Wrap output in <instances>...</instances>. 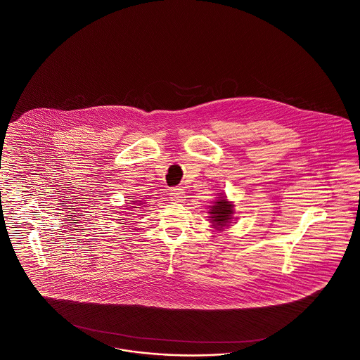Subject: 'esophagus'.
I'll list each match as a JSON object with an SVG mask.
<instances>
[{"label": "esophagus", "mask_w": 360, "mask_h": 360, "mask_svg": "<svg viewBox=\"0 0 360 360\" xmlns=\"http://www.w3.org/2000/svg\"><path fill=\"white\" fill-rule=\"evenodd\" d=\"M169 195H170V199L174 202H184L186 194L182 188H173Z\"/></svg>", "instance_id": "esophagus-1"}]
</instances>
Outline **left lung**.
I'll use <instances>...</instances> for the list:
<instances>
[{
    "label": "left lung",
    "mask_w": 360,
    "mask_h": 360,
    "mask_svg": "<svg viewBox=\"0 0 360 360\" xmlns=\"http://www.w3.org/2000/svg\"><path fill=\"white\" fill-rule=\"evenodd\" d=\"M232 212H233L232 205L224 196H221V199L217 200L215 206H212L210 211V214H211L210 218L212 220V226L217 229H223L224 226H227Z\"/></svg>",
    "instance_id": "1"
}]
</instances>
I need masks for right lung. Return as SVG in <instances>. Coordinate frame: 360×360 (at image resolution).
<instances>
[{
	"label": "right lung",
	"mask_w": 360,
	"mask_h": 360,
	"mask_svg": "<svg viewBox=\"0 0 360 360\" xmlns=\"http://www.w3.org/2000/svg\"><path fill=\"white\" fill-rule=\"evenodd\" d=\"M121 220H124V219H121Z\"/></svg>",
	"instance_id": "obj_1"
}]
</instances>
